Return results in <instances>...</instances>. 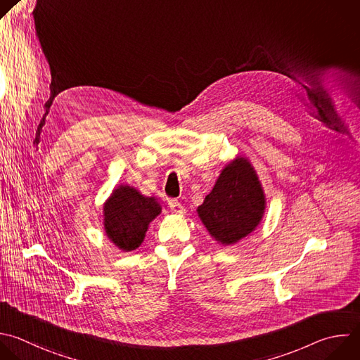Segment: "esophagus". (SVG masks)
Segmentation results:
<instances>
[{
  "instance_id": "34e87169",
  "label": "esophagus",
  "mask_w": 360,
  "mask_h": 360,
  "mask_svg": "<svg viewBox=\"0 0 360 360\" xmlns=\"http://www.w3.org/2000/svg\"><path fill=\"white\" fill-rule=\"evenodd\" d=\"M168 205H169V209H171L172 213H176V214H184L185 213V207L178 200L171 199Z\"/></svg>"
}]
</instances>
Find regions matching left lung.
Instances as JSON below:
<instances>
[{
  "instance_id": "obj_1",
  "label": "left lung",
  "mask_w": 360,
  "mask_h": 360,
  "mask_svg": "<svg viewBox=\"0 0 360 360\" xmlns=\"http://www.w3.org/2000/svg\"><path fill=\"white\" fill-rule=\"evenodd\" d=\"M264 209L266 199L256 171L246 158L237 157L221 171L198 213L214 240L227 246L252 233Z\"/></svg>"
}]
</instances>
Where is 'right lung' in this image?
I'll list each match as a JSON object with an SVG mask.
<instances>
[{"mask_svg": "<svg viewBox=\"0 0 360 360\" xmlns=\"http://www.w3.org/2000/svg\"><path fill=\"white\" fill-rule=\"evenodd\" d=\"M160 213L155 198L144 196L131 186H118L104 203L105 234L120 250H136L144 240L150 221Z\"/></svg>", "mask_w": 360, "mask_h": 360, "instance_id": "obj_1", "label": "right lung"}]
</instances>
